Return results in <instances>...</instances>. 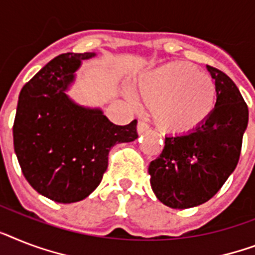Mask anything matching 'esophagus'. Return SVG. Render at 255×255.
Segmentation results:
<instances>
[{"mask_svg": "<svg viewBox=\"0 0 255 255\" xmlns=\"http://www.w3.org/2000/svg\"><path fill=\"white\" fill-rule=\"evenodd\" d=\"M149 131V126L148 124L145 123V122H142L140 121L137 123V132L138 134H142V133H145V132Z\"/></svg>", "mask_w": 255, "mask_h": 255, "instance_id": "obj_1", "label": "esophagus"}]
</instances>
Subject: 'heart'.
<instances>
[{
    "instance_id": "heart-1",
    "label": "heart",
    "mask_w": 255,
    "mask_h": 255,
    "mask_svg": "<svg viewBox=\"0 0 255 255\" xmlns=\"http://www.w3.org/2000/svg\"><path fill=\"white\" fill-rule=\"evenodd\" d=\"M137 93L150 106L163 132L185 134L195 131L216 106V85L211 76L182 61L165 64L138 78Z\"/></svg>"
}]
</instances>
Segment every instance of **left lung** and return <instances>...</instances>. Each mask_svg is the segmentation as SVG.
<instances>
[{
  "instance_id": "left-lung-1",
  "label": "left lung",
  "mask_w": 255,
  "mask_h": 255,
  "mask_svg": "<svg viewBox=\"0 0 255 255\" xmlns=\"http://www.w3.org/2000/svg\"><path fill=\"white\" fill-rule=\"evenodd\" d=\"M207 69L217 90L214 113L195 131L166 136L162 153L149 163L153 192L170 208L210 200L239 163L249 110L227 74L210 65Z\"/></svg>"
}]
</instances>
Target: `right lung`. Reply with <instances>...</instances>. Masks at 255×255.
Instances as JSON below:
<instances>
[{"label":"right lung","instance_id":"1","mask_svg":"<svg viewBox=\"0 0 255 255\" xmlns=\"http://www.w3.org/2000/svg\"><path fill=\"white\" fill-rule=\"evenodd\" d=\"M94 56H57L20 90L14 150L27 182L53 202L67 204L90 195L106 171L110 149L137 138V121L117 126L101 109L81 106L67 94L82 60Z\"/></svg>","mask_w":255,"mask_h":255}]
</instances>
